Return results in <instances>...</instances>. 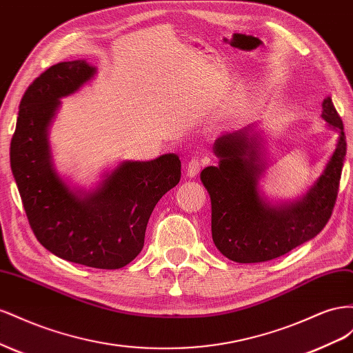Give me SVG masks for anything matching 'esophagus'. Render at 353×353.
Instances as JSON below:
<instances>
[{"label": "esophagus", "instance_id": "esophagus-1", "mask_svg": "<svg viewBox=\"0 0 353 353\" xmlns=\"http://www.w3.org/2000/svg\"><path fill=\"white\" fill-rule=\"evenodd\" d=\"M201 165H203V163H201V159L198 157H194L192 159L189 161L188 165H186V176L188 177H195L199 173Z\"/></svg>", "mask_w": 353, "mask_h": 353}]
</instances>
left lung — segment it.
Instances as JSON below:
<instances>
[{"label":"left lung","instance_id":"8db88e82","mask_svg":"<svg viewBox=\"0 0 353 353\" xmlns=\"http://www.w3.org/2000/svg\"><path fill=\"white\" fill-rule=\"evenodd\" d=\"M321 117L340 133L337 148L314 186L293 203L274 205L260 192L259 180L266 164L253 127L225 133L214 142L219 165L201 171V182L211 199L214 245L229 260L259 263L276 259L325 228L339 192L346 136L331 97L322 102Z\"/></svg>","mask_w":353,"mask_h":353}]
</instances>
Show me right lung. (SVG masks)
<instances>
[{
  "label": "right lung",
  "instance_id": "1",
  "mask_svg": "<svg viewBox=\"0 0 353 353\" xmlns=\"http://www.w3.org/2000/svg\"><path fill=\"white\" fill-rule=\"evenodd\" d=\"M96 74L85 60L60 62L28 87L10 143V164L37 239L54 256L97 269H119L134 260L158 201L180 180L176 154L124 161L96 189H72L59 176L48 127L60 99Z\"/></svg>",
  "mask_w": 353,
  "mask_h": 353
}]
</instances>
